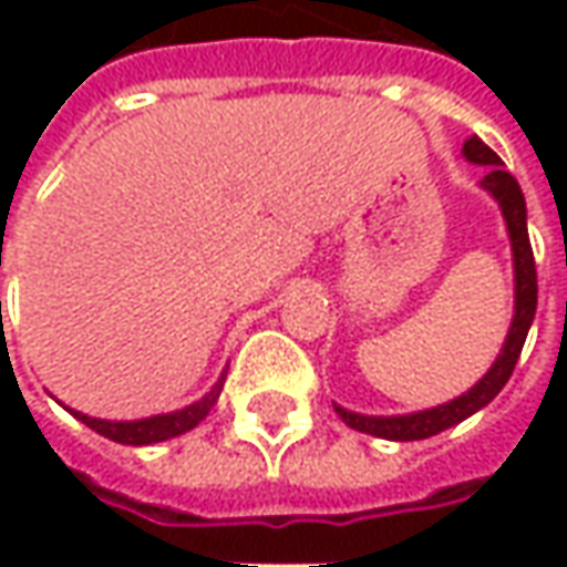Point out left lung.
<instances>
[{"mask_svg":"<svg viewBox=\"0 0 567 567\" xmlns=\"http://www.w3.org/2000/svg\"><path fill=\"white\" fill-rule=\"evenodd\" d=\"M464 157L473 161V164L486 166L483 188H489L492 195H495V202L502 205V214H505V224H508V236H512L514 249V284H517L514 287L517 299H514L512 331H508V340H505L495 365L470 388L467 394H461L457 401L432 406V410H420V413H410V416H360V413H350L343 406H334L343 423L350 425V429H357V432H365V435H379V439H391V442H416V439L439 435V432L457 425L461 420L473 416L476 410H483L505 388V381L512 379L517 357H520L524 340H527V331H530V321L536 316V261L534 249H530V236H527L524 192H520L512 173L502 166V157L483 138H476V135L467 138Z\"/></svg>","mask_w":567,"mask_h":567,"instance_id":"1","label":"left lung"}]
</instances>
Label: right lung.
<instances>
[{"label": "right lung", "mask_w": 567, "mask_h": 567, "mask_svg": "<svg viewBox=\"0 0 567 567\" xmlns=\"http://www.w3.org/2000/svg\"><path fill=\"white\" fill-rule=\"evenodd\" d=\"M220 388H224V379L210 388V394H205L202 401L192 403L186 410H176V413H166V416H151V420H138V423H106V420H94V416H84V413H75V410L72 413L81 423L100 432L103 439H113L120 445H154V442L176 439V435H183V432L202 423L207 416V410L220 398Z\"/></svg>", "instance_id": "1"}]
</instances>
